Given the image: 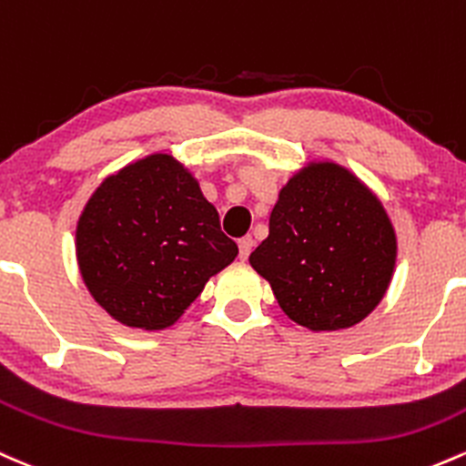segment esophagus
Wrapping results in <instances>:
<instances>
[{"label": "esophagus", "mask_w": 466, "mask_h": 466, "mask_svg": "<svg viewBox=\"0 0 466 466\" xmlns=\"http://www.w3.org/2000/svg\"><path fill=\"white\" fill-rule=\"evenodd\" d=\"M252 245H254L252 237H243L241 241H238V258H241V260H248L249 252H252Z\"/></svg>", "instance_id": "1"}]
</instances>
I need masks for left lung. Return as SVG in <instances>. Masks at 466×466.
<instances>
[{
    "instance_id": "left-lung-1",
    "label": "left lung",
    "mask_w": 466,
    "mask_h": 466,
    "mask_svg": "<svg viewBox=\"0 0 466 466\" xmlns=\"http://www.w3.org/2000/svg\"><path fill=\"white\" fill-rule=\"evenodd\" d=\"M280 309L314 331L360 323L385 296L396 234L380 201L334 163H311L279 194L249 254Z\"/></svg>"
}]
</instances>
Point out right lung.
I'll return each instance as SVG.
<instances>
[{
    "mask_svg": "<svg viewBox=\"0 0 466 466\" xmlns=\"http://www.w3.org/2000/svg\"><path fill=\"white\" fill-rule=\"evenodd\" d=\"M238 254L198 183L167 155L108 177L76 225L90 294L119 323L163 329Z\"/></svg>",
    "mask_w": 466,
    "mask_h": 466,
    "instance_id": "right-lung-1",
    "label": "right lung"
}]
</instances>
